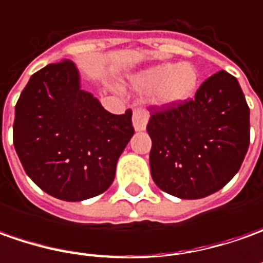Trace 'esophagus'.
Instances as JSON below:
<instances>
[{
  "mask_svg": "<svg viewBox=\"0 0 263 263\" xmlns=\"http://www.w3.org/2000/svg\"><path fill=\"white\" fill-rule=\"evenodd\" d=\"M148 122V114L144 109H135L132 115V123L135 131H144Z\"/></svg>",
  "mask_w": 263,
  "mask_h": 263,
  "instance_id": "1",
  "label": "esophagus"
}]
</instances>
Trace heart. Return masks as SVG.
<instances>
[{"instance_id": "heart-1", "label": "heart", "mask_w": 263, "mask_h": 263, "mask_svg": "<svg viewBox=\"0 0 263 263\" xmlns=\"http://www.w3.org/2000/svg\"><path fill=\"white\" fill-rule=\"evenodd\" d=\"M132 84L140 91H153V100L175 106L189 100L199 86V71L192 62H163L138 72Z\"/></svg>"}]
</instances>
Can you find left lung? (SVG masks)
Instances as JSON below:
<instances>
[{"mask_svg": "<svg viewBox=\"0 0 263 263\" xmlns=\"http://www.w3.org/2000/svg\"><path fill=\"white\" fill-rule=\"evenodd\" d=\"M149 168L156 185L182 199H199L227 185L249 148V106L237 78L218 71L195 99L151 107Z\"/></svg>", "mask_w": 263, "mask_h": 263, "instance_id": "1", "label": "left lung"}]
</instances>
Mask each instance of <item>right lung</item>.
<instances>
[{
    "instance_id": "add662e5",
    "label": "right lung",
    "mask_w": 263,
    "mask_h": 263,
    "mask_svg": "<svg viewBox=\"0 0 263 263\" xmlns=\"http://www.w3.org/2000/svg\"><path fill=\"white\" fill-rule=\"evenodd\" d=\"M132 112H107L81 90L74 62L34 72L15 104L13 142L24 172L62 201H84L112 185L116 163L134 135Z\"/></svg>"
}]
</instances>
